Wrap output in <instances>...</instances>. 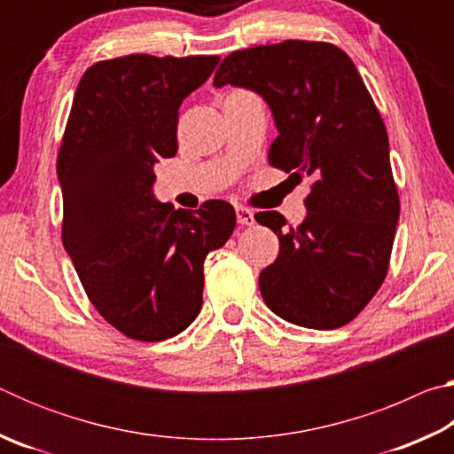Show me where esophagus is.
I'll use <instances>...</instances> for the list:
<instances>
[{
    "instance_id": "34e87169",
    "label": "esophagus",
    "mask_w": 454,
    "mask_h": 454,
    "mask_svg": "<svg viewBox=\"0 0 454 454\" xmlns=\"http://www.w3.org/2000/svg\"><path fill=\"white\" fill-rule=\"evenodd\" d=\"M236 220H238V224H242V226L254 224V212H252L250 208H246V206H236Z\"/></svg>"
}]
</instances>
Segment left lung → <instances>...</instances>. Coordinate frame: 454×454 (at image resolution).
Masks as SVG:
<instances>
[{
	"mask_svg": "<svg viewBox=\"0 0 454 454\" xmlns=\"http://www.w3.org/2000/svg\"><path fill=\"white\" fill-rule=\"evenodd\" d=\"M258 91L278 128L268 162L290 178L310 176L306 218L282 230L278 212H258L280 250L260 272V294L292 325H348L387 278L398 212L388 134L371 91L340 48L286 40L232 51L214 75Z\"/></svg>",
	"mask_w": 454,
	"mask_h": 454,
	"instance_id": "1",
	"label": "left lung"
}]
</instances>
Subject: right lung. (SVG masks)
I'll return each mask as SVG.
<instances>
[{
	"label": "right lung",
	"instance_id": "add662e5",
	"mask_svg": "<svg viewBox=\"0 0 454 454\" xmlns=\"http://www.w3.org/2000/svg\"><path fill=\"white\" fill-rule=\"evenodd\" d=\"M218 56L148 53L90 66L75 90L58 152L61 242L90 302L121 334L172 338L202 309L204 258L224 246L234 208L156 202L153 164L178 152V107Z\"/></svg>",
	"mask_w": 454,
	"mask_h": 454
}]
</instances>
